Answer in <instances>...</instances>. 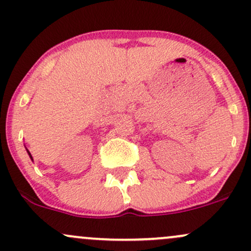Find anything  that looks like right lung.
Returning a JSON list of instances; mask_svg holds the SVG:
<instances>
[{"instance_id":"add662e5","label":"right lung","mask_w":251,"mask_h":251,"mask_svg":"<svg viewBox=\"0 0 251 251\" xmlns=\"http://www.w3.org/2000/svg\"><path fill=\"white\" fill-rule=\"evenodd\" d=\"M27 152H28V154H29V157H30V159H31V160H33V157H31V154H30V152H29V151H28V150H27Z\"/></svg>"}]
</instances>
